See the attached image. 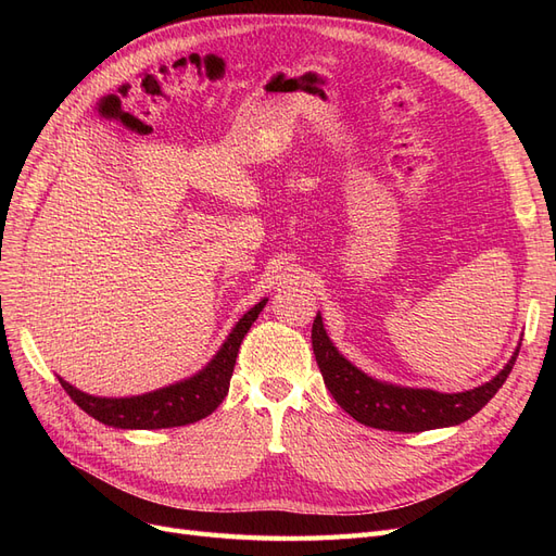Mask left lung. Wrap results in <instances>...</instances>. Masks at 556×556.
I'll use <instances>...</instances> for the list:
<instances>
[{
    "label": "left lung",
    "mask_w": 556,
    "mask_h": 556,
    "mask_svg": "<svg viewBox=\"0 0 556 556\" xmlns=\"http://www.w3.org/2000/svg\"><path fill=\"white\" fill-rule=\"evenodd\" d=\"M311 339L319 374H323L336 403L366 427L403 433L466 422L468 417H473L480 408H484V403L498 392V387L510 376L513 364L519 355V350H515V355L501 368V374L490 382L476 387V390L443 394L433 390H417V387L380 382L366 376L333 348L319 313L313 319Z\"/></svg>",
    "instance_id": "left-lung-1"
}]
</instances>
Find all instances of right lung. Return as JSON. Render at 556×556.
I'll return each mask as SVG.
<instances>
[{
	"label": "right lung",
	"mask_w": 556,
	"mask_h": 556,
	"mask_svg": "<svg viewBox=\"0 0 556 556\" xmlns=\"http://www.w3.org/2000/svg\"><path fill=\"white\" fill-rule=\"evenodd\" d=\"M266 301L268 299H262L260 304L252 306L239 319L237 327L227 336L223 348L215 352V357L188 380H180L176 384L162 387V390L148 392L141 396L125 399L92 396L76 390L74 384L62 378L60 384L80 410H86L102 425L115 429H169L199 422V419L208 417L225 401L241 341L245 339L248 329L266 306Z\"/></svg>",
	"instance_id": "add662e5"
}]
</instances>
